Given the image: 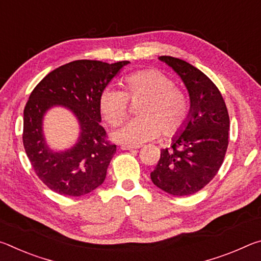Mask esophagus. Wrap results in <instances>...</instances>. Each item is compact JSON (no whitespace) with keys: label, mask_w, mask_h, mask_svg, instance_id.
I'll return each instance as SVG.
<instances>
[{"label":"esophagus","mask_w":261,"mask_h":261,"mask_svg":"<svg viewBox=\"0 0 261 261\" xmlns=\"http://www.w3.org/2000/svg\"><path fill=\"white\" fill-rule=\"evenodd\" d=\"M121 148L123 151H132V149H138L140 146H127V145H122Z\"/></svg>","instance_id":"1"}]
</instances>
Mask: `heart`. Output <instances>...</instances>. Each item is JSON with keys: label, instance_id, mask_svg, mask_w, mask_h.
Masks as SVG:
<instances>
[{"label": "heart", "instance_id": "heart-1", "mask_svg": "<svg viewBox=\"0 0 261 261\" xmlns=\"http://www.w3.org/2000/svg\"><path fill=\"white\" fill-rule=\"evenodd\" d=\"M124 91L112 86L100 94V110L110 124H118L129 113L130 102L138 103V116L118 126L114 139L127 146L152 140L162 134L170 137L183 129L190 116V99L174 82L155 69L141 70L123 79Z\"/></svg>", "mask_w": 261, "mask_h": 261}]
</instances>
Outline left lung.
Wrapping results in <instances>:
<instances>
[{
	"mask_svg": "<svg viewBox=\"0 0 261 261\" xmlns=\"http://www.w3.org/2000/svg\"><path fill=\"white\" fill-rule=\"evenodd\" d=\"M159 59L182 79L191 105L187 124L174 137L170 148L161 149L151 179L167 193L190 196L218 174L228 148L230 121L219 88L204 72L176 57Z\"/></svg>",
	"mask_w": 261,
	"mask_h": 261,
	"instance_id": "left-lung-1",
	"label": "left lung"
}]
</instances>
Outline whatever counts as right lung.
Listing matches in <instances>:
<instances>
[{
  "label": "right lung",
  "mask_w": 261,
  "mask_h": 261,
  "mask_svg": "<svg viewBox=\"0 0 261 261\" xmlns=\"http://www.w3.org/2000/svg\"><path fill=\"white\" fill-rule=\"evenodd\" d=\"M129 63L73 61L53 70L32 91L24 109L23 144L35 174L51 191L79 197L103 183L116 145L100 125V94ZM54 105L71 110L81 126L77 143L67 151H51L43 137V116Z\"/></svg>",
  "instance_id": "obj_1"
}]
</instances>
